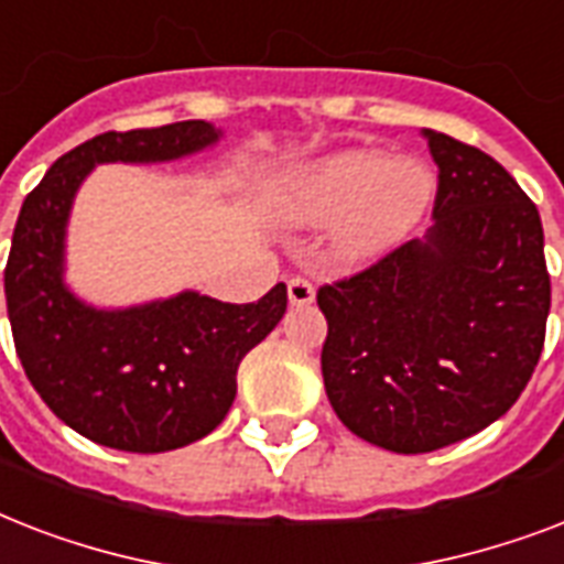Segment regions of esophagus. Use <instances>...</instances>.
Returning a JSON list of instances; mask_svg holds the SVG:
<instances>
[{"mask_svg": "<svg viewBox=\"0 0 564 564\" xmlns=\"http://www.w3.org/2000/svg\"><path fill=\"white\" fill-rule=\"evenodd\" d=\"M286 295H290L292 307H307V304H313V299H316V290H313V283H310L307 278H292V281L286 283Z\"/></svg>", "mask_w": 564, "mask_h": 564, "instance_id": "1", "label": "esophagus"}]
</instances>
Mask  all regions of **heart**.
Masks as SVG:
<instances>
[{
    "label": "heart",
    "mask_w": 564,
    "mask_h": 564,
    "mask_svg": "<svg viewBox=\"0 0 564 564\" xmlns=\"http://www.w3.org/2000/svg\"><path fill=\"white\" fill-rule=\"evenodd\" d=\"M433 195L436 172L421 158L345 149L274 175L263 210L286 228H334L330 251L336 260L369 265L419 228Z\"/></svg>",
    "instance_id": "obj_1"
}]
</instances>
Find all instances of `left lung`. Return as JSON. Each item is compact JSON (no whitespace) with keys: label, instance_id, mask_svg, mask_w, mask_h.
Wrapping results in <instances>:
<instances>
[{"label":"left lung","instance_id":"8db88e82","mask_svg":"<svg viewBox=\"0 0 564 564\" xmlns=\"http://www.w3.org/2000/svg\"><path fill=\"white\" fill-rule=\"evenodd\" d=\"M421 134L438 166L427 234L318 290L327 401L354 436L394 454L498 421L533 377L551 313L535 204L486 152Z\"/></svg>","mask_w":564,"mask_h":564}]
</instances>
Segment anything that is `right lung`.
<instances>
[{
	"label": "right lung",
	"mask_w": 564,
	"mask_h": 564,
	"mask_svg": "<svg viewBox=\"0 0 564 564\" xmlns=\"http://www.w3.org/2000/svg\"><path fill=\"white\" fill-rule=\"evenodd\" d=\"M219 140L204 119L108 131L57 158L22 202L4 265L17 357L48 410L96 445L163 454L213 433L242 357L286 313V283L257 304L184 290L131 307H96L66 283L69 213L96 166L181 161Z\"/></svg>",
	"instance_id": "obj_1"
}]
</instances>
